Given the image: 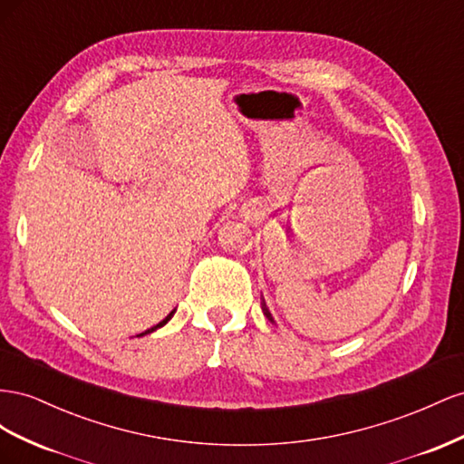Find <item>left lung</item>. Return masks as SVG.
<instances>
[{
    "mask_svg": "<svg viewBox=\"0 0 464 464\" xmlns=\"http://www.w3.org/2000/svg\"><path fill=\"white\" fill-rule=\"evenodd\" d=\"M262 311H264V314H266L268 319L272 321V316H270V313H268V309H266V303H264V301H262Z\"/></svg>",
    "mask_w": 464,
    "mask_h": 464,
    "instance_id": "left-lung-1",
    "label": "left lung"
}]
</instances>
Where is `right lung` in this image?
Wrapping results in <instances>:
<instances>
[{"mask_svg": "<svg viewBox=\"0 0 464 464\" xmlns=\"http://www.w3.org/2000/svg\"><path fill=\"white\" fill-rule=\"evenodd\" d=\"M170 316H173V313H170V314L167 316V319H165V321H161V323H159L157 326H153V328H150V330H145V334H150V333H153V330H155V328H159V326H163V324H167V321H170ZM140 336H143V334H140Z\"/></svg>", "mask_w": 464, "mask_h": 464, "instance_id": "right-lung-1", "label": "right lung"}]
</instances>
